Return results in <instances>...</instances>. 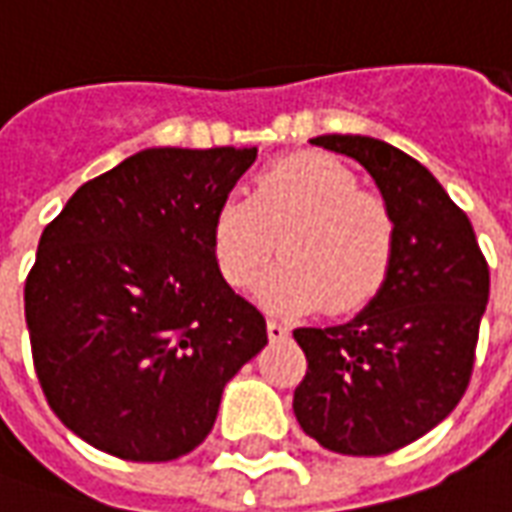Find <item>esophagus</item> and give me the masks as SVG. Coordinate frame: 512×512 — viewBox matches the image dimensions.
I'll list each match as a JSON object with an SVG mask.
<instances>
[{
  "mask_svg": "<svg viewBox=\"0 0 512 512\" xmlns=\"http://www.w3.org/2000/svg\"><path fill=\"white\" fill-rule=\"evenodd\" d=\"M268 340L271 343H279V340H285L290 334V326H285V323H279V321H268Z\"/></svg>",
  "mask_w": 512,
  "mask_h": 512,
  "instance_id": "1",
  "label": "esophagus"
}]
</instances>
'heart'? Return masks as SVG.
Returning <instances> with one entry per match:
<instances>
[{"label":"heart","instance_id":"1","mask_svg":"<svg viewBox=\"0 0 512 512\" xmlns=\"http://www.w3.org/2000/svg\"><path fill=\"white\" fill-rule=\"evenodd\" d=\"M395 216L359 191L354 169L326 153H293L257 172L252 194H227L211 219V252L227 288L249 290L285 255L260 299L288 315L365 310L395 260Z\"/></svg>","mask_w":512,"mask_h":512}]
</instances>
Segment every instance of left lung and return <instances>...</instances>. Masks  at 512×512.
<instances>
[{
	"mask_svg": "<svg viewBox=\"0 0 512 512\" xmlns=\"http://www.w3.org/2000/svg\"><path fill=\"white\" fill-rule=\"evenodd\" d=\"M312 145L356 158L395 216L384 290L354 321L296 329L307 376L293 414L307 436L343 455H386L461 403L488 304V263L469 216L417 158L373 136L326 134Z\"/></svg>",
	"mask_w": 512,
	"mask_h": 512,
	"instance_id": "1",
	"label": "left lung"
}]
</instances>
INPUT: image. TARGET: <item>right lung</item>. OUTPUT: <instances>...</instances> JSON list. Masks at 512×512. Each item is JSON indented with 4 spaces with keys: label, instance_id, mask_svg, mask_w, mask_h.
I'll return each instance as SVG.
<instances>
[{
    "label": "right lung",
    "instance_id": "1",
    "mask_svg": "<svg viewBox=\"0 0 512 512\" xmlns=\"http://www.w3.org/2000/svg\"><path fill=\"white\" fill-rule=\"evenodd\" d=\"M257 147H150L76 189L24 285L43 395L79 439L172 461L211 433L224 384L268 343L211 252L216 205Z\"/></svg>",
    "mask_w": 512,
    "mask_h": 512
}]
</instances>
